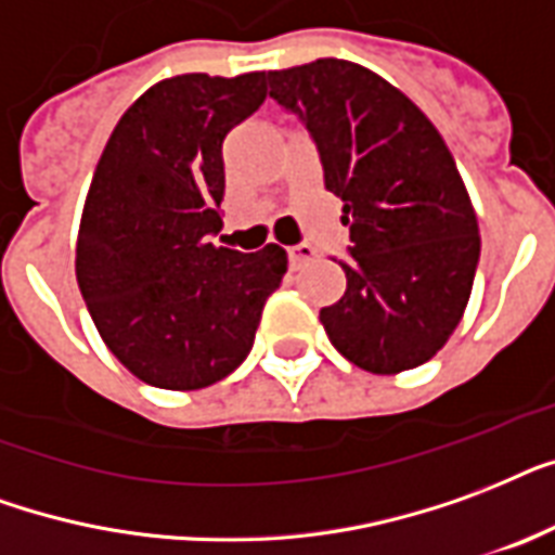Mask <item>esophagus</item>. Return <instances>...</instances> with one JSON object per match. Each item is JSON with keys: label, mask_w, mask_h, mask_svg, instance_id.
<instances>
[{"label": "esophagus", "mask_w": 555, "mask_h": 555, "mask_svg": "<svg viewBox=\"0 0 555 555\" xmlns=\"http://www.w3.org/2000/svg\"><path fill=\"white\" fill-rule=\"evenodd\" d=\"M286 255H289L292 269H300V266H307L315 260V248L309 246V243H298V246H292Z\"/></svg>", "instance_id": "obj_1"}]
</instances>
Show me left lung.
I'll return each instance as SVG.
<instances>
[{
    "label": "left lung",
    "instance_id": "obj_1",
    "mask_svg": "<svg viewBox=\"0 0 555 555\" xmlns=\"http://www.w3.org/2000/svg\"><path fill=\"white\" fill-rule=\"evenodd\" d=\"M266 80L307 127L324 188L345 202L347 289L321 309L326 336L362 371L428 362L461 324L480 257L478 217L446 141L397 86L350 60Z\"/></svg>",
    "mask_w": 555,
    "mask_h": 555
}]
</instances>
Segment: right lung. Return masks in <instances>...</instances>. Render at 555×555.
<instances>
[{"label": "right lung", "mask_w": 555, "mask_h": 555, "mask_svg": "<svg viewBox=\"0 0 555 555\" xmlns=\"http://www.w3.org/2000/svg\"><path fill=\"white\" fill-rule=\"evenodd\" d=\"M266 72L179 75L141 94L94 167L77 234V286L113 356L153 388L196 390L255 345L286 251L214 246L222 141L266 101Z\"/></svg>", "instance_id": "right-lung-1"}]
</instances>
